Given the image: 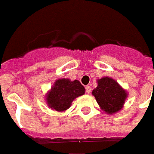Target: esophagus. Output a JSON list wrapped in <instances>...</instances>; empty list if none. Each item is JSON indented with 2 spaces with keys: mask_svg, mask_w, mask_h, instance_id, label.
Here are the masks:
<instances>
[{
  "mask_svg": "<svg viewBox=\"0 0 154 154\" xmlns=\"http://www.w3.org/2000/svg\"><path fill=\"white\" fill-rule=\"evenodd\" d=\"M85 91H86V93H87V94H90V93H91V87H90V86H89V85H87L85 87Z\"/></svg>",
  "mask_w": 154,
  "mask_h": 154,
  "instance_id": "1",
  "label": "esophagus"
}]
</instances>
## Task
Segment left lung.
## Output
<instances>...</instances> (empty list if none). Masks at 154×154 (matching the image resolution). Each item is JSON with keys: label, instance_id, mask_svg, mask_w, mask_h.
I'll list each match as a JSON object with an SVG mask.
<instances>
[{"label": "left lung", "instance_id": "left-lung-1", "mask_svg": "<svg viewBox=\"0 0 154 154\" xmlns=\"http://www.w3.org/2000/svg\"><path fill=\"white\" fill-rule=\"evenodd\" d=\"M98 86L92 91L100 109L106 114L118 113L124 106L128 94L116 80L109 77L98 79Z\"/></svg>", "mask_w": 154, "mask_h": 154}]
</instances>
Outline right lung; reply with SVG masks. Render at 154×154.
Returning a JSON list of instances; mask_svg holds the SVG:
<instances>
[{"mask_svg": "<svg viewBox=\"0 0 154 154\" xmlns=\"http://www.w3.org/2000/svg\"><path fill=\"white\" fill-rule=\"evenodd\" d=\"M85 93V87L79 80L71 81L69 79H59L47 93L45 100L48 106L58 112L67 110L73 100Z\"/></svg>", "mask_w": 154, "mask_h": 154, "instance_id": "right-lung-1", "label": "right lung"}]
</instances>
